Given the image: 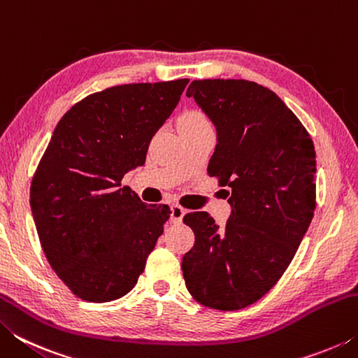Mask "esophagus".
<instances>
[{
    "instance_id": "34e87169",
    "label": "esophagus",
    "mask_w": 358,
    "mask_h": 358,
    "mask_svg": "<svg viewBox=\"0 0 358 358\" xmlns=\"http://www.w3.org/2000/svg\"><path fill=\"white\" fill-rule=\"evenodd\" d=\"M185 213H186V210L183 207H180V205H173V207H172V215H171L172 222L180 224L181 220H183Z\"/></svg>"
}]
</instances>
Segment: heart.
Here are the masks:
<instances>
[{"label":"heart","instance_id":"obj_1","mask_svg":"<svg viewBox=\"0 0 358 358\" xmlns=\"http://www.w3.org/2000/svg\"><path fill=\"white\" fill-rule=\"evenodd\" d=\"M181 121H189V123H208V120L205 118V115L202 112L197 110H191L183 115Z\"/></svg>","mask_w":358,"mask_h":358}]
</instances>
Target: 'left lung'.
Returning a JSON list of instances; mask_svg holds the SVG:
<instances>
[{
  "label": "left lung",
  "instance_id": "left-lung-1",
  "mask_svg": "<svg viewBox=\"0 0 358 358\" xmlns=\"http://www.w3.org/2000/svg\"><path fill=\"white\" fill-rule=\"evenodd\" d=\"M216 126L208 175L227 187L232 215L183 217L196 241L181 262L192 299L220 311L256 303L280 281L316 210V151L294 112L243 78L194 80L186 92Z\"/></svg>",
  "mask_w": 358,
  "mask_h": 358
}]
</instances>
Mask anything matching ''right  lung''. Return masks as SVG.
Here are the masks:
<instances>
[{"instance_id":"obj_1","label":"right lung","mask_w":358,"mask_h":358,"mask_svg":"<svg viewBox=\"0 0 358 358\" xmlns=\"http://www.w3.org/2000/svg\"><path fill=\"white\" fill-rule=\"evenodd\" d=\"M187 82L117 85L88 94L58 121L29 205L48 264L78 299L104 303L131 292L164 232L171 208L148 207L121 180L145 164Z\"/></svg>"}]
</instances>
